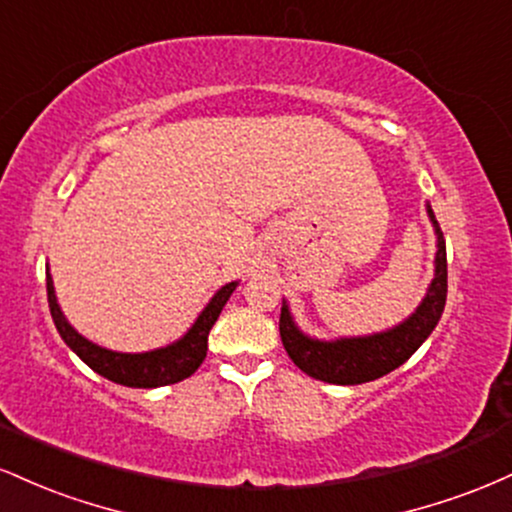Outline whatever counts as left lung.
Instances as JSON below:
<instances>
[{"instance_id":"1","label":"left lung","mask_w":512,"mask_h":512,"mask_svg":"<svg viewBox=\"0 0 512 512\" xmlns=\"http://www.w3.org/2000/svg\"><path fill=\"white\" fill-rule=\"evenodd\" d=\"M426 209L438 236L436 274H433L431 286H428L426 298L419 308L397 327L368 334V337H342L334 342H320V339L308 337L298 330L289 313V305H281V342H284L286 354L303 373L332 385L370 383V380L383 378L402 366L426 342L428 334L436 330L445 308V298H448V257H445L443 231L433 216V209L428 204Z\"/></svg>"}]
</instances>
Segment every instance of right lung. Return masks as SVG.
Segmentation results:
<instances>
[{"label":"right lung","mask_w":512,"mask_h":512,"mask_svg":"<svg viewBox=\"0 0 512 512\" xmlns=\"http://www.w3.org/2000/svg\"><path fill=\"white\" fill-rule=\"evenodd\" d=\"M236 286L238 281L221 286V289L214 293V298L207 303V308L199 313L195 325H192L185 337H180L178 342L163 346V349L144 351V354H120V351H110L88 342L86 337H81V334L69 325L67 317H64L60 310V305H57L55 286H52V276L48 269L50 315L52 320H55V327L64 339V344H67L88 368H93L98 375H103V378L125 387H163L190 378V375L202 366L204 356H207L211 327L219 320L223 305L231 298V293L236 291Z\"/></svg>","instance_id":"obj_1"}]
</instances>
